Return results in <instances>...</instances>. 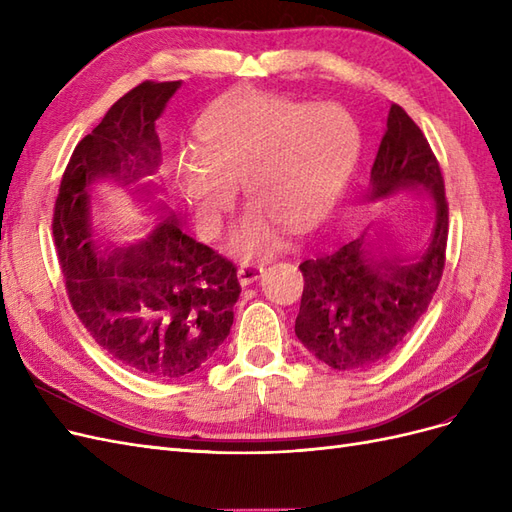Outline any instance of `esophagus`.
I'll return each mask as SVG.
<instances>
[{"label":"esophagus","mask_w":512,"mask_h":512,"mask_svg":"<svg viewBox=\"0 0 512 512\" xmlns=\"http://www.w3.org/2000/svg\"><path fill=\"white\" fill-rule=\"evenodd\" d=\"M261 276H263V266H257V263H242L238 268V280L242 287L255 283V280H259Z\"/></svg>","instance_id":"1"}]
</instances>
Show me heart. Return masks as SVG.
<instances>
[{"label": "heart", "instance_id": "heart-1", "mask_svg": "<svg viewBox=\"0 0 512 512\" xmlns=\"http://www.w3.org/2000/svg\"><path fill=\"white\" fill-rule=\"evenodd\" d=\"M197 161L180 159L174 189L204 234L219 229L242 185L251 206L234 225L229 246L263 257L283 232L315 223L349 172L359 148L357 125L342 108L246 97L197 125Z\"/></svg>", "mask_w": 512, "mask_h": 512}]
</instances>
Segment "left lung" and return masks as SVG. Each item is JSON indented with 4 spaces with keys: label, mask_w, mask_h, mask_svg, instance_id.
<instances>
[{
    "label": "left lung",
    "mask_w": 512,
    "mask_h": 512,
    "mask_svg": "<svg viewBox=\"0 0 512 512\" xmlns=\"http://www.w3.org/2000/svg\"><path fill=\"white\" fill-rule=\"evenodd\" d=\"M408 189L434 204L432 238L423 253H372L361 236L300 263L304 291L295 336L329 368L366 370L389 357L430 306L444 270L449 206L440 166L419 125L391 104L366 197L385 200Z\"/></svg>",
    "instance_id": "obj_1"
}]
</instances>
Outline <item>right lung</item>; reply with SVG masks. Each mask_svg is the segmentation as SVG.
<instances>
[{
    "label": "right lung",
    "instance_id": "add662e5",
    "mask_svg": "<svg viewBox=\"0 0 512 512\" xmlns=\"http://www.w3.org/2000/svg\"><path fill=\"white\" fill-rule=\"evenodd\" d=\"M178 89L180 80H146L125 93L74 148L53 214L65 289L80 323L119 364L157 381L195 374L229 336L240 298L236 266L183 234L163 204L146 240L100 244L91 185L127 187L157 172L155 121ZM136 191L146 200L153 195L151 183Z\"/></svg>",
    "mask_w": 512,
    "mask_h": 512
}]
</instances>
